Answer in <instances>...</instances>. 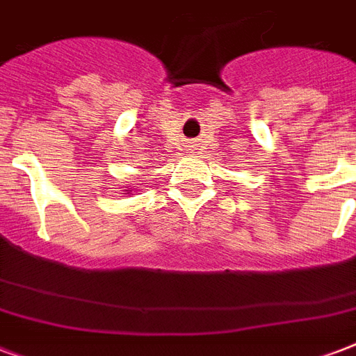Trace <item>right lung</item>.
<instances>
[{"mask_svg": "<svg viewBox=\"0 0 356 356\" xmlns=\"http://www.w3.org/2000/svg\"><path fill=\"white\" fill-rule=\"evenodd\" d=\"M127 192H131V190H127Z\"/></svg>", "mask_w": 356, "mask_h": 356, "instance_id": "right-lung-1", "label": "right lung"}]
</instances>
